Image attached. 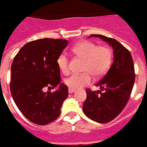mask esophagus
<instances>
[{"instance_id": "1", "label": "esophagus", "mask_w": 147, "mask_h": 147, "mask_svg": "<svg viewBox=\"0 0 147 147\" xmlns=\"http://www.w3.org/2000/svg\"><path fill=\"white\" fill-rule=\"evenodd\" d=\"M76 91V90H73V89H71V88H69V94H72Z\"/></svg>"}]
</instances>
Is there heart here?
Returning a JSON list of instances; mask_svg holds the SVG:
<instances>
[{"label": "heart", "instance_id": "1", "mask_svg": "<svg viewBox=\"0 0 147 147\" xmlns=\"http://www.w3.org/2000/svg\"><path fill=\"white\" fill-rule=\"evenodd\" d=\"M71 51L76 56L85 62L83 71L90 72L94 77L102 76L110 67L113 57L112 52L107 47H98L91 41L84 40L74 45ZM57 63L63 73L69 72V58L66 53H60L57 57ZM90 82L91 78L88 72L73 74L65 80V84L73 90L81 89Z\"/></svg>", "mask_w": 147, "mask_h": 147}]
</instances>
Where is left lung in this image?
Returning <instances> with one entry per match:
<instances>
[{
    "instance_id": "left-lung-1",
    "label": "left lung",
    "mask_w": 147,
    "mask_h": 147,
    "mask_svg": "<svg viewBox=\"0 0 147 147\" xmlns=\"http://www.w3.org/2000/svg\"><path fill=\"white\" fill-rule=\"evenodd\" d=\"M93 37L108 43L114 57L109 69L96 84L100 90H86L83 112L93 121L107 123L121 113L129 100L135 81L134 66L129 51L118 40L102 34H91L89 38Z\"/></svg>"
}]
</instances>
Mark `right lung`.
Returning <instances> with one entry per match:
<instances>
[{"mask_svg": "<svg viewBox=\"0 0 147 147\" xmlns=\"http://www.w3.org/2000/svg\"><path fill=\"white\" fill-rule=\"evenodd\" d=\"M67 45V40L38 39L24 45L14 57L10 92L16 107L32 123L47 125L60 114L69 92L67 86L60 83L57 59ZM47 86L57 90L45 92Z\"/></svg>", "mask_w": 147, "mask_h": 147, "instance_id": "1", "label": "right lung"}]
</instances>
